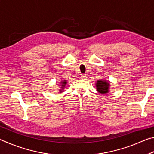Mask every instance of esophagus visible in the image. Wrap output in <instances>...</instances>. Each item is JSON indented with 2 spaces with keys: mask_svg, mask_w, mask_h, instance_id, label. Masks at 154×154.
Masks as SVG:
<instances>
[{
  "mask_svg": "<svg viewBox=\"0 0 154 154\" xmlns=\"http://www.w3.org/2000/svg\"><path fill=\"white\" fill-rule=\"evenodd\" d=\"M86 77H87V76H86V75H83V74H82L81 75V78H82V79H86Z\"/></svg>",
  "mask_w": 154,
  "mask_h": 154,
  "instance_id": "esophagus-1",
  "label": "esophagus"
}]
</instances>
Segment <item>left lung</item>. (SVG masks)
<instances>
[{
    "mask_svg": "<svg viewBox=\"0 0 154 154\" xmlns=\"http://www.w3.org/2000/svg\"><path fill=\"white\" fill-rule=\"evenodd\" d=\"M109 83L105 80H98L96 83V90L100 94H106L109 90Z\"/></svg>",
    "mask_w": 154,
    "mask_h": 154,
    "instance_id": "1",
    "label": "left lung"
}]
</instances>
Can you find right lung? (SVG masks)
Instances as JSON below:
<instances>
[{
    "instance_id": "add662e5",
    "label": "right lung",
    "mask_w": 154,
    "mask_h": 154,
    "mask_svg": "<svg viewBox=\"0 0 154 154\" xmlns=\"http://www.w3.org/2000/svg\"><path fill=\"white\" fill-rule=\"evenodd\" d=\"M67 81L66 80H64V81H62V82L60 83V85H61V87H60V88H61V90H60V91L59 92H62V90H63V89H64V87L65 86V85H66V82Z\"/></svg>"
}]
</instances>
